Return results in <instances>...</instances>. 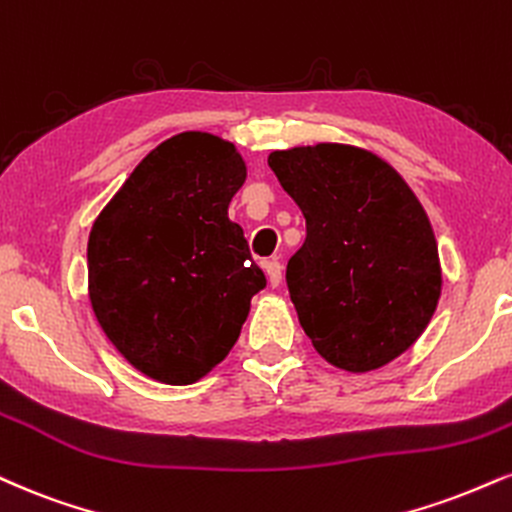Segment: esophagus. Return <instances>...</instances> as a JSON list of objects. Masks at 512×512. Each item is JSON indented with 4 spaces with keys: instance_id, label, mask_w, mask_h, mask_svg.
<instances>
[{
    "instance_id": "esophagus-1",
    "label": "esophagus",
    "mask_w": 512,
    "mask_h": 512,
    "mask_svg": "<svg viewBox=\"0 0 512 512\" xmlns=\"http://www.w3.org/2000/svg\"><path fill=\"white\" fill-rule=\"evenodd\" d=\"M264 272H267L269 286H279V283H281V274H283V267H281L279 260L264 262Z\"/></svg>"
}]
</instances>
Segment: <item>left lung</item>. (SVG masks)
<instances>
[{
    "label": "left lung",
    "instance_id": "1",
    "mask_svg": "<svg viewBox=\"0 0 512 512\" xmlns=\"http://www.w3.org/2000/svg\"><path fill=\"white\" fill-rule=\"evenodd\" d=\"M267 162L305 217L286 281L312 346L353 374L389 365L441 298L439 248L417 195L365 147L300 145Z\"/></svg>",
    "mask_w": 512,
    "mask_h": 512
}]
</instances>
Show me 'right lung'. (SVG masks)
<instances>
[{
    "instance_id": "right-lung-1",
    "label": "right lung",
    "mask_w": 512,
    "mask_h": 512,
    "mask_svg": "<svg viewBox=\"0 0 512 512\" xmlns=\"http://www.w3.org/2000/svg\"><path fill=\"white\" fill-rule=\"evenodd\" d=\"M245 178L236 145L186 131L157 145L97 214L88 238L92 312L145 377L171 386L207 377L267 286L229 219Z\"/></svg>"
}]
</instances>
